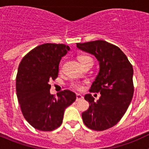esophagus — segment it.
Returning a JSON list of instances; mask_svg holds the SVG:
<instances>
[{
  "label": "esophagus",
  "instance_id": "esophagus-1",
  "mask_svg": "<svg viewBox=\"0 0 149 149\" xmlns=\"http://www.w3.org/2000/svg\"><path fill=\"white\" fill-rule=\"evenodd\" d=\"M84 99V97L81 94H76V101H80V100H82Z\"/></svg>",
  "mask_w": 149,
  "mask_h": 149
}]
</instances>
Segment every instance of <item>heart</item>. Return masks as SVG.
<instances>
[{
	"instance_id": "obj_1",
	"label": "heart",
	"mask_w": 149,
	"mask_h": 149,
	"mask_svg": "<svg viewBox=\"0 0 149 149\" xmlns=\"http://www.w3.org/2000/svg\"><path fill=\"white\" fill-rule=\"evenodd\" d=\"M79 62L81 63L84 62V61H93V60H92V58H90L89 56H87V55H81V56L79 57ZM73 86L74 87V88H76V89L80 90V91L81 90L83 89V86L79 83H73Z\"/></svg>"
}]
</instances>
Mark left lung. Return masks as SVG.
Listing matches in <instances>:
<instances>
[{
	"label": "left lung",
	"mask_w": 149,
	"mask_h": 149,
	"mask_svg": "<svg viewBox=\"0 0 149 149\" xmlns=\"http://www.w3.org/2000/svg\"><path fill=\"white\" fill-rule=\"evenodd\" d=\"M77 47L94 55L100 70L89 91L100 92L97 102L91 94L84 98L89 107L82 113L84 124L91 130H107L117 124L131 102L134 87L133 68L118 47L104 40L77 43Z\"/></svg>",
	"instance_id": "obj_1"
}]
</instances>
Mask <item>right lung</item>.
<instances>
[{"label":"right lung","instance_id":"obj_1","mask_svg":"<svg viewBox=\"0 0 149 149\" xmlns=\"http://www.w3.org/2000/svg\"><path fill=\"white\" fill-rule=\"evenodd\" d=\"M69 50L63 44H43L28 52L19 64L16 95L24 117L37 130L52 131L60 127L65 109L76 100L70 90L57 97L49 92V81L58 77L60 61Z\"/></svg>","mask_w":149,"mask_h":149}]
</instances>
